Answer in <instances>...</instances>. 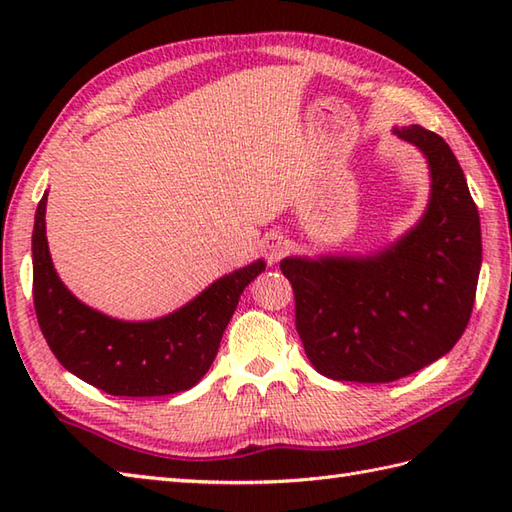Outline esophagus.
<instances>
[{
	"instance_id": "obj_1",
	"label": "esophagus",
	"mask_w": 512,
	"mask_h": 512,
	"mask_svg": "<svg viewBox=\"0 0 512 512\" xmlns=\"http://www.w3.org/2000/svg\"><path fill=\"white\" fill-rule=\"evenodd\" d=\"M264 250H266V259H268V264H277L281 257H284V253L288 250V244H286V239L281 237V235H273V237H268L266 239V246H264Z\"/></svg>"
}]
</instances>
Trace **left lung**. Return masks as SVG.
<instances>
[{"mask_svg":"<svg viewBox=\"0 0 512 512\" xmlns=\"http://www.w3.org/2000/svg\"><path fill=\"white\" fill-rule=\"evenodd\" d=\"M394 134L429 165V204L416 226L369 255L281 259L303 350L332 380L409 376L451 352L471 319L482 231L464 171L429 129L394 127Z\"/></svg>","mask_w":512,"mask_h":512,"instance_id":"obj_1","label":"left lung"}]
</instances>
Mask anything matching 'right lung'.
<instances>
[{"mask_svg": "<svg viewBox=\"0 0 512 512\" xmlns=\"http://www.w3.org/2000/svg\"><path fill=\"white\" fill-rule=\"evenodd\" d=\"M48 191L32 231V295L39 328L57 361L112 396H169L209 372L239 295L266 270L264 259L237 268L182 308L151 321H123L85 306L54 270L46 237Z\"/></svg>", "mask_w": 512, "mask_h": 512, "instance_id": "right-lung-1", "label": "right lung"}]
</instances>
